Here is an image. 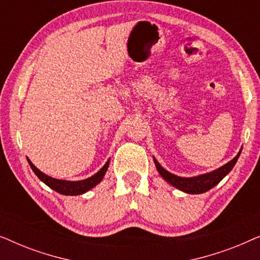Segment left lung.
<instances>
[{"label": "left lung", "mask_w": 260, "mask_h": 260, "mask_svg": "<svg viewBox=\"0 0 260 260\" xmlns=\"http://www.w3.org/2000/svg\"><path fill=\"white\" fill-rule=\"evenodd\" d=\"M241 150L238 152L236 157L231 159L230 162H227L225 166L220 167L216 170H213L211 173L202 174V175L193 176V177H182L177 176L175 174H172L168 170H166L163 167L157 162V159L154 157V162L156 166V169L159 173V175L163 177V180H166L169 184H172L173 187L177 188V189L184 191L187 194H202L205 191L212 189L213 187H215L231 170L233 169L234 165H236L238 158H239Z\"/></svg>", "instance_id": "obj_1"}]
</instances>
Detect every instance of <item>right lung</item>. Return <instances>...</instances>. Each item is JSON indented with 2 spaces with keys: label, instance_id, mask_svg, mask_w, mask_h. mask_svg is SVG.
<instances>
[{
  "label": "right lung",
  "instance_id": "right-lung-1",
  "mask_svg": "<svg viewBox=\"0 0 260 260\" xmlns=\"http://www.w3.org/2000/svg\"><path fill=\"white\" fill-rule=\"evenodd\" d=\"M27 161L29 163L30 168L33 169V172L35 173V175H37L42 182L47 184V186L49 188H52L53 190L58 191V193L62 195H80L92 189V188L97 186V184L103 180V177H104V175L106 174V170L109 168V163H110V159H108L99 172L95 173L94 175H92L91 177H87V179L80 180V181H67V180L54 179V177L46 175L45 173H42L41 170H39L28 157H27Z\"/></svg>",
  "mask_w": 260,
  "mask_h": 260
}]
</instances>
